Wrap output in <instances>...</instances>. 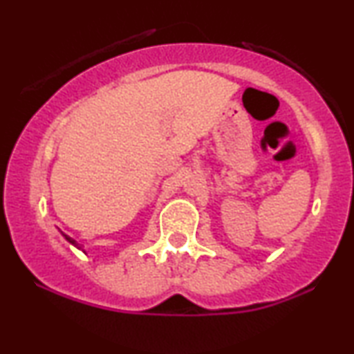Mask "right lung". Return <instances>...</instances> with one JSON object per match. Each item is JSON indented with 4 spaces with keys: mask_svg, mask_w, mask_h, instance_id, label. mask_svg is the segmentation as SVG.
Wrapping results in <instances>:
<instances>
[{
    "mask_svg": "<svg viewBox=\"0 0 354 354\" xmlns=\"http://www.w3.org/2000/svg\"><path fill=\"white\" fill-rule=\"evenodd\" d=\"M62 235H64V239H66L67 241H69V243H71V245H74V246H75V248H79V250H82V251H84V253H85L84 246H82L80 243H77V241H75L74 239H71V236H69V235H66V234H62Z\"/></svg>",
    "mask_w": 354,
    "mask_h": 354,
    "instance_id": "add662e5",
    "label": "right lung"
}]
</instances>
